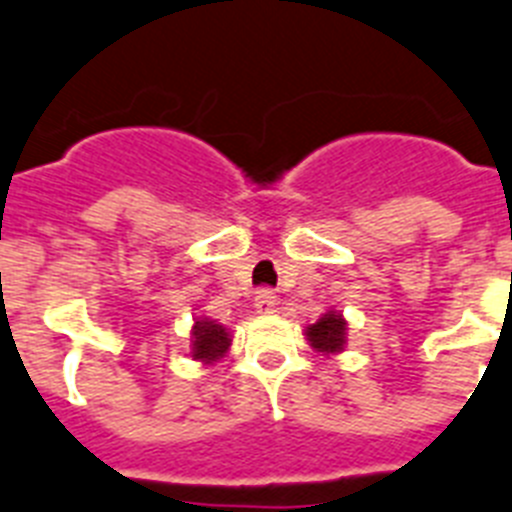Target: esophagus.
<instances>
[{
    "label": "esophagus",
    "instance_id": "obj_1",
    "mask_svg": "<svg viewBox=\"0 0 512 512\" xmlns=\"http://www.w3.org/2000/svg\"><path fill=\"white\" fill-rule=\"evenodd\" d=\"M276 304H278V299H276V294H273V291H270V289L257 291L255 309L260 312V315H270V312H276Z\"/></svg>",
    "mask_w": 512,
    "mask_h": 512
}]
</instances>
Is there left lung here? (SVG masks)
Wrapping results in <instances>:
<instances>
[{
	"label": "left lung",
	"instance_id": "8db88e82",
	"mask_svg": "<svg viewBox=\"0 0 512 512\" xmlns=\"http://www.w3.org/2000/svg\"><path fill=\"white\" fill-rule=\"evenodd\" d=\"M346 330L349 328H346V320H343L341 312L328 309L320 320L312 322L307 328V341L320 354H338L346 346Z\"/></svg>",
	"mask_w": 512,
	"mask_h": 512
}]
</instances>
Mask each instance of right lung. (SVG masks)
Instances as JSON below:
<instances>
[{
  "label": "right lung",
  "mask_w": 512,
  "mask_h": 512,
  "mask_svg": "<svg viewBox=\"0 0 512 512\" xmlns=\"http://www.w3.org/2000/svg\"><path fill=\"white\" fill-rule=\"evenodd\" d=\"M231 346L229 328H223L221 322L208 320V317H197L192 325V343L190 356L203 364H213L226 356Z\"/></svg>",
  "instance_id": "1"
}]
</instances>
